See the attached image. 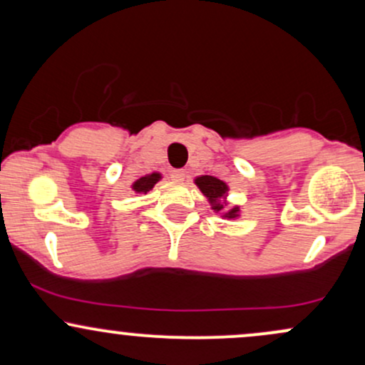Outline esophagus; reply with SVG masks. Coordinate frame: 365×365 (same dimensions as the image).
Instances as JSON below:
<instances>
[{"mask_svg":"<svg viewBox=\"0 0 365 365\" xmlns=\"http://www.w3.org/2000/svg\"><path fill=\"white\" fill-rule=\"evenodd\" d=\"M185 175H187L185 170H175L173 173H171V178H173L175 182H183V180H185Z\"/></svg>","mask_w":365,"mask_h":365,"instance_id":"1","label":"esophagus"}]
</instances>
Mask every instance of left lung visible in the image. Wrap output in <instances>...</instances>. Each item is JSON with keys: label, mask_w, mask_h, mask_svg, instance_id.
Returning a JSON list of instances; mask_svg holds the SVG:
<instances>
[{"label": "left lung", "mask_w": 365, "mask_h": 365, "mask_svg": "<svg viewBox=\"0 0 365 365\" xmlns=\"http://www.w3.org/2000/svg\"><path fill=\"white\" fill-rule=\"evenodd\" d=\"M195 185L199 187V190L202 192L204 195L207 197L209 204H211V209L215 212H220L221 217H226V220H235V217L240 216V207H226L228 206V185L223 182V180H217L216 177H211V175H200L195 180Z\"/></svg>", "instance_id": "left-lung-1"}]
</instances>
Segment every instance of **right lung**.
<instances>
[{
  "label": "right lung",
  "instance_id": "right-lung-1",
  "mask_svg": "<svg viewBox=\"0 0 365 365\" xmlns=\"http://www.w3.org/2000/svg\"><path fill=\"white\" fill-rule=\"evenodd\" d=\"M161 173H158V171H154V173H149L145 175V177H142L137 180V182H133L132 188L137 192V194H148L149 190H153L154 185L161 180Z\"/></svg>",
  "mask_w": 365,
  "mask_h": 365
}]
</instances>
